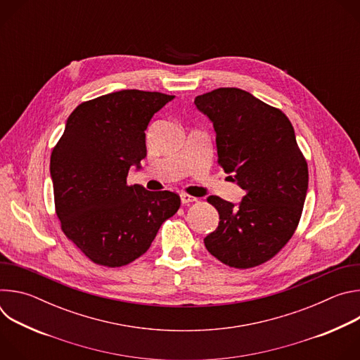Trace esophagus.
I'll return each mask as SVG.
<instances>
[{
    "mask_svg": "<svg viewBox=\"0 0 360 360\" xmlns=\"http://www.w3.org/2000/svg\"><path fill=\"white\" fill-rule=\"evenodd\" d=\"M193 200H196V198H193V196H191V195H188V193H181V202H182V205H186V203L193 202Z\"/></svg>",
    "mask_w": 360,
    "mask_h": 360,
    "instance_id": "1",
    "label": "esophagus"
}]
</instances>
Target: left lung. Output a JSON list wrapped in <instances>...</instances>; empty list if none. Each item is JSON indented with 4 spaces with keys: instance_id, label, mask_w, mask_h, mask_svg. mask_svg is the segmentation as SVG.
Here are the masks:
<instances>
[{
    "instance_id": "obj_1",
    "label": "left lung",
    "mask_w": 360,
    "mask_h": 360,
    "mask_svg": "<svg viewBox=\"0 0 360 360\" xmlns=\"http://www.w3.org/2000/svg\"><path fill=\"white\" fill-rule=\"evenodd\" d=\"M217 134L218 164L245 189L239 203L210 196L218 228L203 239L217 259L238 269L258 266L292 238L307 192V164L288 117L239 88L195 98Z\"/></svg>"
}]
</instances>
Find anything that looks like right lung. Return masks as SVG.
<instances>
[{"label": "right lung", "instance_id": "add662e5", "mask_svg": "<svg viewBox=\"0 0 360 360\" xmlns=\"http://www.w3.org/2000/svg\"><path fill=\"white\" fill-rule=\"evenodd\" d=\"M174 95L122 89L82 102L51 153L49 172L64 233L88 258L110 268L143 255L181 199L169 191L128 186L146 157L145 131Z\"/></svg>", "mask_w": 360, "mask_h": 360}]
</instances>
